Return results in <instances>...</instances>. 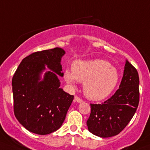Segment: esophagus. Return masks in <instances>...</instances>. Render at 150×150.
Instances as JSON below:
<instances>
[{
  "label": "esophagus",
  "mask_w": 150,
  "mask_h": 150,
  "mask_svg": "<svg viewBox=\"0 0 150 150\" xmlns=\"http://www.w3.org/2000/svg\"><path fill=\"white\" fill-rule=\"evenodd\" d=\"M74 102H76V103H81L83 102V100H81V98H79L78 97L75 96V98H74Z\"/></svg>",
  "instance_id": "esophagus-1"
}]
</instances>
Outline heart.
<instances>
[{"instance_id":"1","label":"heart","mask_w":150,"mask_h":150,"mask_svg":"<svg viewBox=\"0 0 150 150\" xmlns=\"http://www.w3.org/2000/svg\"><path fill=\"white\" fill-rule=\"evenodd\" d=\"M64 79L74 85L77 81L83 82V88L86 97L99 101L108 97L115 89L120 74L114 67L103 59L75 61L72 71L64 72Z\"/></svg>"}]
</instances>
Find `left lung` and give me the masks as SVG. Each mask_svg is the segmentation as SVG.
Wrapping results in <instances>:
<instances>
[{"instance_id": "obj_1", "label": "left lung", "mask_w": 150, "mask_h": 150, "mask_svg": "<svg viewBox=\"0 0 150 150\" xmlns=\"http://www.w3.org/2000/svg\"><path fill=\"white\" fill-rule=\"evenodd\" d=\"M119 89L102 104H91L86 125L90 133L101 138L119 134L134 116L139 103V78L136 68L125 61Z\"/></svg>"}]
</instances>
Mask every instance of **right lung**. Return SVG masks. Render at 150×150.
Returning <instances> with one entry per match:
<instances>
[{"label": "right lung", "instance_id": "add662e5", "mask_svg": "<svg viewBox=\"0 0 150 150\" xmlns=\"http://www.w3.org/2000/svg\"><path fill=\"white\" fill-rule=\"evenodd\" d=\"M64 54L59 47L32 53L23 59L13 76L14 115L31 133L47 135L60 128L72 104L74 96L60 88Z\"/></svg>", "mask_w": 150, "mask_h": 150}]
</instances>
